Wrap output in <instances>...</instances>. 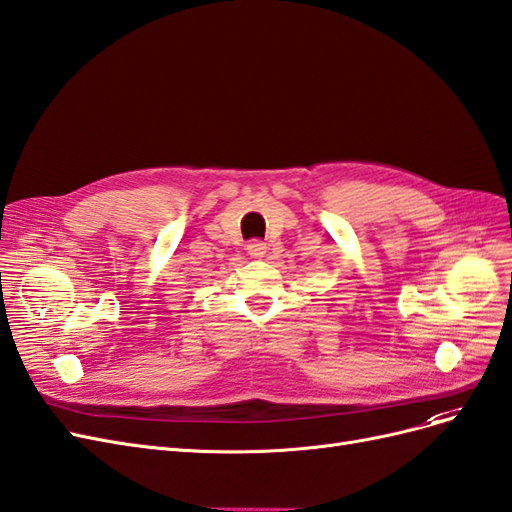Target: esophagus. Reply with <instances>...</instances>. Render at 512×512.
Segmentation results:
<instances>
[{
    "label": "esophagus",
    "mask_w": 512,
    "mask_h": 512,
    "mask_svg": "<svg viewBox=\"0 0 512 512\" xmlns=\"http://www.w3.org/2000/svg\"><path fill=\"white\" fill-rule=\"evenodd\" d=\"M245 250H247V254H250L252 258H262L267 254V245L262 243V241H250L245 245Z\"/></svg>",
    "instance_id": "34e87169"
}]
</instances>
